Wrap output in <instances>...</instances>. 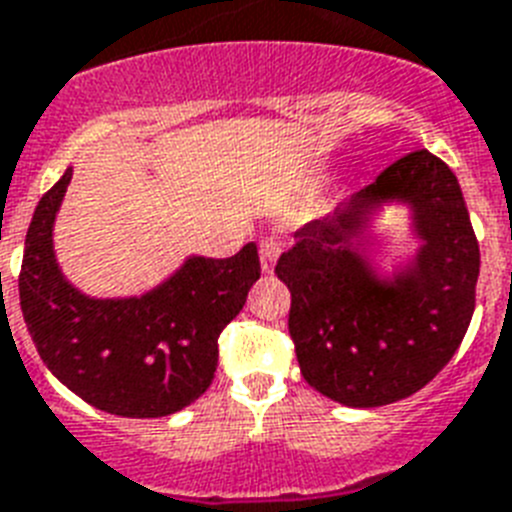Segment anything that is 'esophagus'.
I'll use <instances>...</instances> for the list:
<instances>
[{
  "label": "esophagus",
  "instance_id": "1",
  "mask_svg": "<svg viewBox=\"0 0 512 512\" xmlns=\"http://www.w3.org/2000/svg\"><path fill=\"white\" fill-rule=\"evenodd\" d=\"M259 253H261V269H264L266 274H272L274 266H277V259H280V253H282V240L264 238L261 240Z\"/></svg>",
  "mask_w": 512,
  "mask_h": 512
}]
</instances>
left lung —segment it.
<instances>
[{"instance_id": "obj_1", "label": "left lung", "mask_w": 512, "mask_h": 512, "mask_svg": "<svg viewBox=\"0 0 512 512\" xmlns=\"http://www.w3.org/2000/svg\"><path fill=\"white\" fill-rule=\"evenodd\" d=\"M390 200L412 209L422 248L379 278L362 235ZM274 272L293 295L287 329L316 392L350 408L408 398L445 369L474 316L479 243L458 177L426 149L403 156L335 214L295 232Z\"/></svg>"}]
</instances>
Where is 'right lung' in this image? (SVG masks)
Here are the masks:
<instances>
[{"instance_id": "1", "label": "right lung", "mask_w": 512, "mask_h": 512, "mask_svg": "<svg viewBox=\"0 0 512 512\" xmlns=\"http://www.w3.org/2000/svg\"><path fill=\"white\" fill-rule=\"evenodd\" d=\"M73 167L46 190L25 235L20 308L46 369L99 411L159 418L209 390L219 335L261 277L256 243L230 259L190 256L138 298H88L65 280L52 230Z\"/></svg>"}]
</instances>
